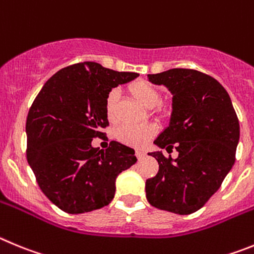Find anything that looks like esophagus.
<instances>
[{"instance_id": "esophagus-1", "label": "esophagus", "mask_w": 254, "mask_h": 254, "mask_svg": "<svg viewBox=\"0 0 254 254\" xmlns=\"http://www.w3.org/2000/svg\"><path fill=\"white\" fill-rule=\"evenodd\" d=\"M135 155L138 157V159H143L145 157V152H143V150H136Z\"/></svg>"}]
</instances>
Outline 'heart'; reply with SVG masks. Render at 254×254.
Returning a JSON list of instances; mask_svg holds the SVG:
<instances>
[{"instance_id": "heart-1", "label": "heart", "mask_w": 254, "mask_h": 254, "mask_svg": "<svg viewBox=\"0 0 254 254\" xmlns=\"http://www.w3.org/2000/svg\"><path fill=\"white\" fill-rule=\"evenodd\" d=\"M129 91L131 95L147 109H153L158 106L161 102V93L152 83L147 81H136L130 84ZM119 99L118 90H110L105 100V114L110 122L116 120V102ZM157 134V127L153 124H143L139 127L124 125L116 130V138L119 141L131 145V147L141 148L147 145L148 141Z\"/></svg>"}]
</instances>
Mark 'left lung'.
Here are the masks:
<instances>
[{
    "label": "left lung",
    "instance_id": "8db88e82",
    "mask_svg": "<svg viewBox=\"0 0 254 254\" xmlns=\"http://www.w3.org/2000/svg\"><path fill=\"white\" fill-rule=\"evenodd\" d=\"M148 79L172 93L170 124L154 144L168 153L175 147L178 157L148 153L159 171L145 182L147 200L157 209L189 215L206 204L232 170L238 118L225 88L205 73L175 68L148 74Z\"/></svg>",
    "mask_w": 254,
    "mask_h": 254
}]
</instances>
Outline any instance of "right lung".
I'll use <instances>...</instances> for the list:
<instances>
[{"instance_id":"add662e5","label":"right lung","mask_w":254,"mask_h":254,"mask_svg":"<svg viewBox=\"0 0 254 254\" xmlns=\"http://www.w3.org/2000/svg\"><path fill=\"white\" fill-rule=\"evenodd\" d=\"M138 76L83 62L58 70L34 100L26 119L27 162L40 190L63 211L82 214L110 204L116 177L136 162L134 149L119 141L106 150L91 141L109 125V91Z\"/></svg>"}]
</instances>
